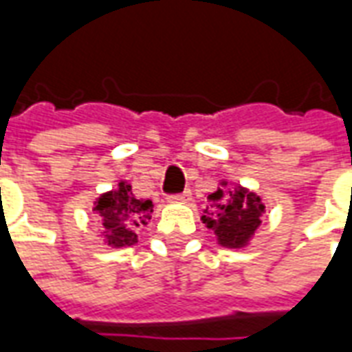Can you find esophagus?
<instances>
[{"label":"esophagus","mask_w":352,"mask_h":352,"mask_svg":"<svg viewBox=\"0 0 352 352\" xmlns=\"http://www.w3.org/2000/svg\"><path fill=\"white\" fill-rule=\"evenodd\" d=\"M169 201H177V204H186V201H190L192 194L190 190H184L183 194H175V196H169Z\"/></svg>","instance_id":"obj_1"}]
</instances>
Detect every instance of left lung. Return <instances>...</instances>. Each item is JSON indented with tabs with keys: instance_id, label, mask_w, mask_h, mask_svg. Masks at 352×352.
Returning <instances> with one entry per match:
<instances>
[{
	"instance_id": "left-lung-1",
	"label": "left lung",
	"mask_w": 352,
	"mask_h": 352,
	"mask_svg": "<svg viewBox=\"0 0 352 352\" xmlns=\"http://www.w3.org/2000/svg\"><path fill=\"white\" fill-rule=\"evenodd\" d=\"M226 181H222V188L209 194L207 199L211 206L204 211L206 214L201 221L207 228L213 230L219 245L228 249H241L258 230L265 206L254 192L243 186H236L232 190L226 188Z\"/></svg>"
}]
</instances>
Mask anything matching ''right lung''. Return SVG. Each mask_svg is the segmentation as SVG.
I'll return each instance as SVG.
<instances>
[{
  "label": "right lung",
  "mask_w": 352,
  "mask_h": 352,
  "mask_svg": "<svg viewBox=\"0 0 352 352\" xmlns=\"http://www.w3.org/2000/svg\"><path fill=\"white\" fill-rule=\"evenodd\" d=\"M94 211L100 214L101 236L111 247H131L138 243V230L151 221L153 201L138 199L128 183L120 181L116 190L105 192L94 204Z\"/></svg>",
  "instance_id": "1"
}]
</instances>
